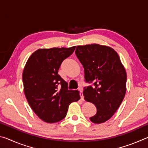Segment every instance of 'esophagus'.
Segmentation results:
<instances>
[{"mask_svg": "<svg viewBox=\"0 0 148 148\" xmlns=\"http://www.w3.org/2000/svg\"><path fill=\"white\" fill-rule=\"evenodd\" d=\"M78 90L80 92V97H81V99L82 100V101H84V97L83 95V93H82V89L81 88V87H79Z\"/></svg>", "mask_w": 148, "mask_h": 148, "instance_id": "34e87169", "label": "esophagus"}]
</instances>
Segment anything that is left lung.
Listing matches in <instances>:
<instances>
[{
  "mask_svg": "<svg viewBox=\"0 0 148 148\" xmlns=\"http://www.w3.org/2000/svg\"><path fill=\"white\" fill-rule=\"evenodd\" d=\"M75 53L83 65L85 81L92 84L83 91L85 100L97 108V114L89 119L94 123H102L113 116L124 99L126 71L118 54L110 47L78 46Z\"/></svg>",
  "mask_w": 148,
  "mask_h": 148,
  "instance_id": "8db88e82",
  "label": "left lung"
}]
</instances>
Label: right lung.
I'll list each match as a JSON object with an SVG mask.
<instances>
[{"instance_id":"right-lung-1","label":"right lung","mask_w":148,"mask_h":148,"mask_svg":"<svg viewBox=\"0 0 148 148\" xmlns=\"http://www.w3.org/2000/svg\"><path fill=\"white\" fill-rule=\"evenodd\" d=\"M75 48L39 49L30 56L25 66V95L34 113L46 123L61 121L66 116L69 104L80 99L79 91L69 90L68 84L58 74L62 62Z\"/></svg>"}]
</instances>
